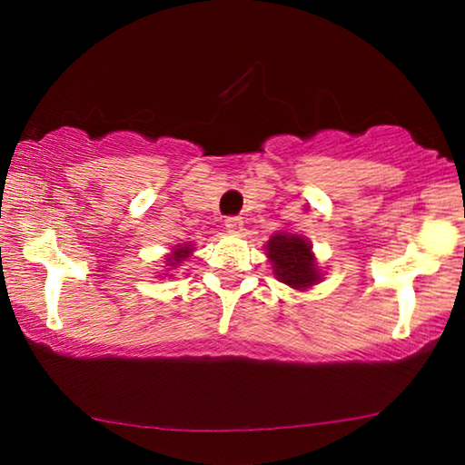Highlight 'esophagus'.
Listing matches in <instances>:
<instances>
[{
  "instance_id": "obj_1",
  "label": "esophagus",
  "mask_w": 465,
  "mask_h": 465,
  "mask_svg": "<svg viewBox=\"0 0 465 465\" xmlns=\"http://www.w3.org/2000/svg\"><path fill=\"white\" fill-rule=\"evenodd\" d=\"M224 226L228 232H241L243 231V218L241 215H228L224 220Z\"/></svg>"
}]
</instances>
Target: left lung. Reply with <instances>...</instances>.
<instances>
[{
    "mask_svg": "<svg viewBox=\"0 0 465 465\" xmlns=\"http://www.w3.org/2000/svg\"><path fill=\"white\" fill-rule=\"evenodd\" d=\"M266 253H269L279 282L288 283L290 288H309L320 279L311 247L298 234H275L266 245Z\"/></svg>",
    "mask_w": 465,
    "mask_h": 465,
    "instance_id": "obj_1",
    "label": "left lung"
}]
</instances>
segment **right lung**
I'll return each mask as SVG.
<instances>
[{
	"label": "right lung",
	"mask_w": 465,
	"mask_h": 465,
	"mask_svg": "<svg viewBox=\"0 0 465 465\" xmlns=\"http://www.w3.org/2000/svg\"><path fill=\"white\" fill-rule=\"evenodd\" d=\"M190 256V247H177V250H173V253H171V258H167V266H175L177 262H182L183 258Z\"/></svg>",
	"instance_id": "obj_1"
}]
</instances>
